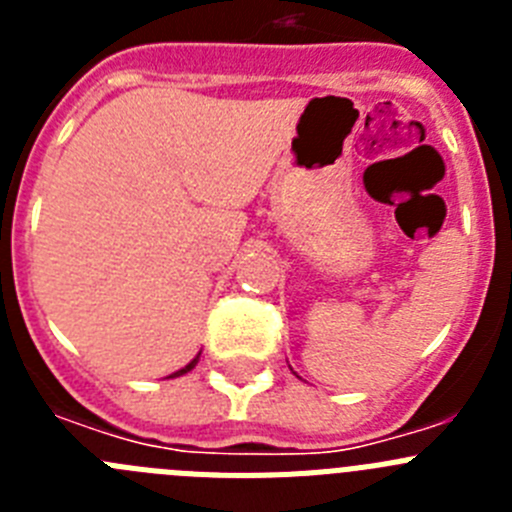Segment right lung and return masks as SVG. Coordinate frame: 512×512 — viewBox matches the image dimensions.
Wrapping results in <instances>:
<instances>
[{
  "mask_svg": "<svg viewBox=\"0 0 512 512\" xmlns=\"http://www.w3.org/2000/svg\"><path fill=\"white\" fill-rule=\"evenodd\" d=\"M197 361H200V356H194V359H192V361H189V364H187V366H184V369H179V372H176V374H171V377H182V374L192 372L194 366H197Z\"/></svg>",
  "mask_w": 512,
  "mask_h": 512,
  "instance_id": "obj_1",
  "label": "right lung"
}]
</instances>
